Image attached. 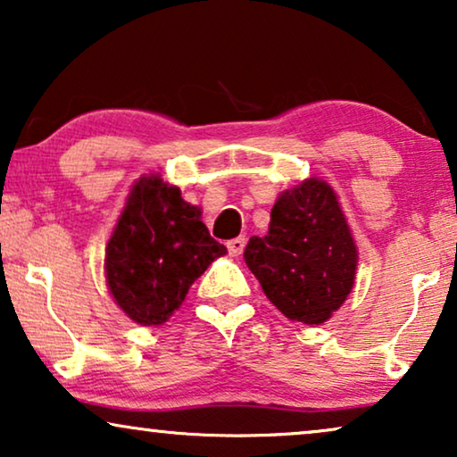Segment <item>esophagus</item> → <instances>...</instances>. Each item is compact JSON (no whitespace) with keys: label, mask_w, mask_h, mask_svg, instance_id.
I'll use <instances>...</instances> for the list:
<instances>
[{"label":"esophagus","mask_w":457,"mask_h":457,"mask_svg":"<svg viewBox=\"0 0 457 457\" xmlns=\"http://www.w3.org/2000/svg\"><path fill=\"white\" fill-rule=\"evenodd\" d=\"M227 247H228V253L237 258V255L243 253V247H245V237H237V239H230L227 241Z\"/></svg>","instance_id":"esophagus-1"}]
</instances>
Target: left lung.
Returning a JSON list of instances; mask_svg holds the SVG:
<instances>
[{
  "instance_id": "1",
  "label": "left lung",
  "mask_w": 457,
  "mask_h": 457,
  "mask_svg": "<svg viewBox=\"0 0 457 457\" xmlns=\"http://www.w3.org/2000/svg\"><path fill=\"white\" fill-rule=\"evenodd\" d=\"M243 258L274 308L322 324L353 289L358 245L333 187L310 177L280 193L268 233L252 237Z\"/></svg>"
}]
</instances>
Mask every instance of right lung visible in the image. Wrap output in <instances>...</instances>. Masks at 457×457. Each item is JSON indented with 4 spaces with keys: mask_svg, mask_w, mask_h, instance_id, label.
<instances>
[{
    "mask_svg": "<svg viewBox=\"0 0 457 457\" xmlns=\"http://www.w3.org/2000/svg\"><path fill=\"white\" fill-rule=\"evenodd\" d=\"M224 253L227 247L202 222V208L185 202L162 174H143L130 187L105 245V283L130 320L160 327Z\"/></svg>",
    "mask_w": 457,
    "mask_h": 457,
    "instance_id": "add662e5",
    "label": "right lung"
}]
</instances>
